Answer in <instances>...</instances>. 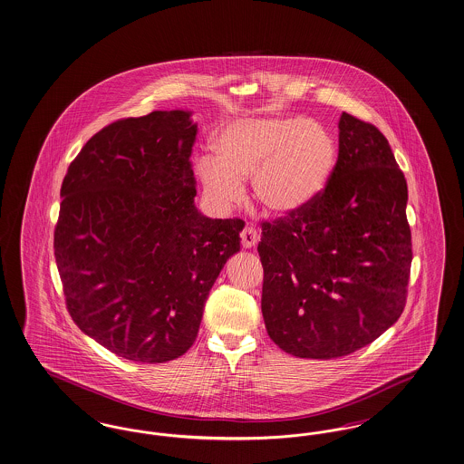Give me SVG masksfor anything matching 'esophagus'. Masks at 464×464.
<instances>
[{"instance_id": "esophagus-1", "label": "esophagus", "mask_w": 464, "mask_h": 464, "mask_svg": "<svg viewBox=\"0 0 464 464\" xmlns=\"http://www.w3.org/2000/svg\"><path fill=\"white\" fill-rule=\"evenodd\" d=\"M240 238L243 248H252V246H256L257 241H259V233H257V229H256L254 226H246V227L241 231Z\"/></svg>"}]
</instances>
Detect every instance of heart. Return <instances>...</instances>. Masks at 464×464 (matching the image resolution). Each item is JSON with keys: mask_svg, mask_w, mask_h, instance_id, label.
<instances>
[{"mask_svg": "<svg viewBox=\"0 0 464 464\" xmlns=\"http://www.w3.org/2000/svg\"><path fill=\"white\" fill-rule=\"evenodd\" d=\"M216 153L202 155L195 172L208 200L231 208L252 178V197L271 216L290 218L307 208L328 185L336 143L321 124L298 117L241 119L226 126Z\"/></svg>", "mask_w": 464, "mask_h": 464, "instance_id": "heart-1", "label": "heart"}]
</instances>
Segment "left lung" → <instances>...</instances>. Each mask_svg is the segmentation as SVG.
<instances>
[{
	"label": "left lung",
	"instance_id": "obj_1",
	"mask_svg": "<svg viewBox=\"0 0 464 464\" xmlns=\"http://www.w3.org/2000/svg\"><path fill=\"white\" fill-rule=\"evenodd\" d=\"M406 205L387 138L343 111L323 193L295 216L262 223V315L281 351L349 355L401 317L412 260Z\"/></svg>",
	"mask_w": 464,
	"mask_h": 464
}]
</instances>
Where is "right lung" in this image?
<instances>
[{
    "label": "right lung",
    "instance_id": "right-lung-1",
    "mask_svg": "<svg viewBox=\"0 0 464 464\" xmlns=\"http://www.w3.org/2000/svg\"><path fill=\"white\" fill-rule=\"evenodd\" d=\"M191 111L117 121L63 178L55 259L82 334L134 362H167L193 345L205 300L233 254L241 219L195 207Z\"/></svg>",
    "mask_w": 464,
    "mask_h": 464
}]
</instances>
